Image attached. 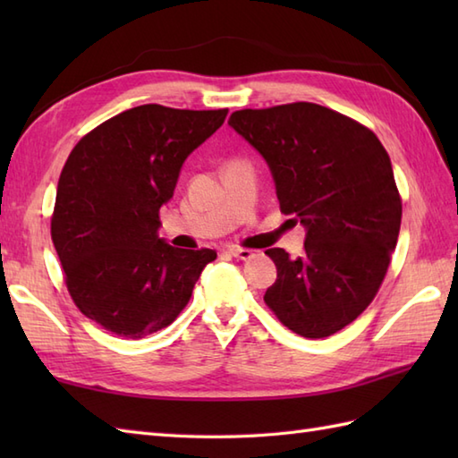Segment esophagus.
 I'll use <instances>...</instances> for the list:
<instances>
[{
  "label": "esophagus",
  "instance_id": "34e87169",
  "mask_svg": "<svg viewBox=\"0 0 458 458\" xmlns=\"http://www.w3.org/2000/svg\"><path fill=\"white\" fill-rule=\"evenodd\" d=\"M228 251L234 258H238V259H250V258H254V251L251 250H248V248H238V246H228Z\"/></svg>",
  "mask_w": 458,
  "mask_h": 458
}]
</instances>
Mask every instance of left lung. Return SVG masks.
<instances>
[{
  "instance_id": "1",
  "label": "left lung",
  "mask_w": 458,
  "mask_h": 458,
  "mask_svg": "<svg viewBox=\"0 0 458 458\" xmlns=\"http://www.w3.org/2000/svg\"><path fill=\"white\" fill-rule=\"evenodd\" d=\"M228 123L264 155L279 208L307 228L305 251L266 254L277 279L264 301L305 338H325L372 303L402 226L390 155L366 125L310 102L238 110Z\"/></svg>"
}]
</instances>
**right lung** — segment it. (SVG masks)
I'll return each mask as SVG.
<instances>
[{"instance_id":"1","label":"right lung","mask_w":458,"mask_h":458,"mask_svg":"<svg viewBox=\"0 0 458 458\" xmlns=\"http://www.w3.org/2000/svg\"><path fill=\"white\" fill-rule=\"evenodd\" d=\"M226 114L143 104L100 123L68 155L53 244L74 305L112 335L138 340L169 327L216 259L208 248L165 244L157 228L184 159Z\"/></svg>"}]
</instances>
